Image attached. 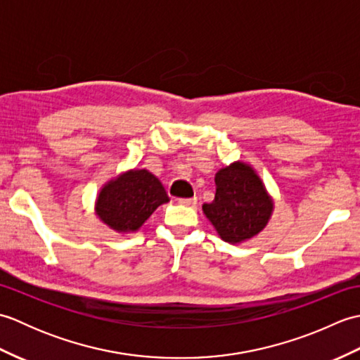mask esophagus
<instances>
[{
    "label": "esophagus",
    "instance_id": "obj_1",
    "mask_svg": "<svg viewBox=\"0 0 360 360\" xmlns=\"http://www.w3.org/2000/svg\"><path fill=\"white\" fill-rule=\"evenodd\" d=\"M196 198L193 196V198H179L178 200V202L179 204H182V205H195L196 204Z\"/></svg>",
    "mask_w": 360,
    "mask_h": 360
}]
</instances>
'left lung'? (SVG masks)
<instances>
[{"mask_svg": "<svg viewBox=\"0 0 360 360\" xmlns=\"http://www.w3.org/2000/svg\"><path fill=\"white\" fill-rule=\"evenodd\" d=\"M215 184V200L202 210L221 238L241 243L262 232L274 205L254 168L243 162L221 168Z\"/></svg>", "mask_w": 360, "mask_h": 360, "instance_id": "obj_1", "label": "left lung"}]
</instances>
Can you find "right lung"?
Instances as JSON below:
<instances>
[{"instance_id": "obj_1", "label": "right lung", "mask_w": 360, "mask_h": 360, "mask_svg": "<svg viewBox=\"0 0 360 360\" xmlns=\"http://www.w3.org/2000/svg\"><path fill=\"white\" fill-rule=\"evenodd\" d=\"M168 201L165 188L155 174L148 170H129L101 190L96 212L114 231L134 232L160 204Z\"/></svg>"}]
</instances>
